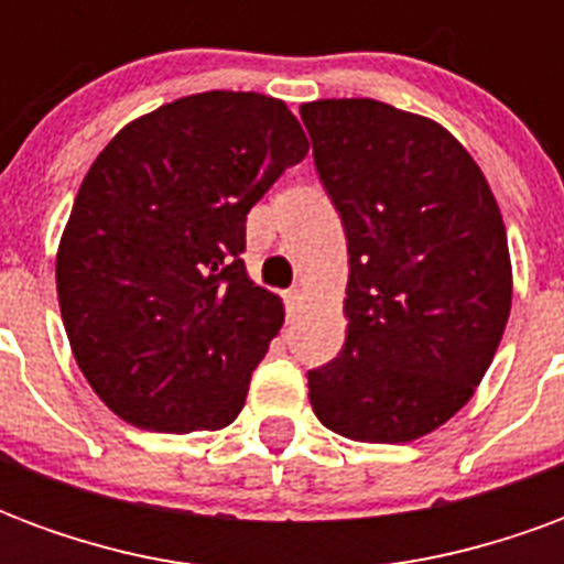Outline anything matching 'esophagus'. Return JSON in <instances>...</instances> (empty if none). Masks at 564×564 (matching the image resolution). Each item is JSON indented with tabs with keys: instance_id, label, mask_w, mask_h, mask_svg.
Here are the masks:
<instances>
[{
	"instance_id": "34e87169",
	"label": "esophagus",
	"mask_w": 564,
	"mask_h": 564,
	"mask_svg": "<svg viewBox=\"0 0 564 564\" xmlns=\"http://www.w3.org/2000/svg\"><path fill=\"white\" fill-rule=\"evenodd\" d=\"M283 305H286V314L293 317L295 311L302 307V290H299V286H293V290H286V293H283Z\"/></svg>"
}]
</instances>
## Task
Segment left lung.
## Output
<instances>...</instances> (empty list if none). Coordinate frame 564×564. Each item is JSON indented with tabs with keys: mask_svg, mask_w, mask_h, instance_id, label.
I'll list each match as a JSON object with an SVG mask.
<instances>
[{
	"mask_svg": "<svg viewBox=\"0 0 564 564\" xmlns=\"http://www.w3.org/2000/svg\"><path fill=\"white\" fill-rule=\"evenodd\" d=\"M347 235V341L307 371L314 414L368 444L429 435L471 399L510 314L505 223L468 150L375 99L302 105Z\"/></svg>",
	"mask_w": 564,
	"mask_h": 564,
	"instance_id": "obj_1",
	"label": "left lung"
}]
</instances>
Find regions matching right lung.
I'll list each match as a JSON object with an SVG mask.
<instances>
[{"label":"right lung","mask_w":564,"mask_h":564,"mask_svg":"<svg viewBox=\"0 0 564 564\" xmlns=\"http://www.w3.org/2000/svg\"><path fill=\"white\" fill-rule=\"evenodd\" d=\"M307 139L281 99L198 93L120 129L96 156L56 253L72 354L120 420L223 429L283 326L247 278V214Z\"/></svg>","instance_id":"1"}]
</instances>
